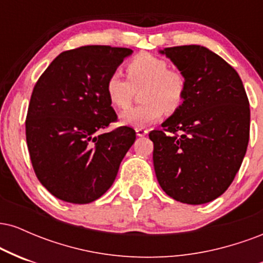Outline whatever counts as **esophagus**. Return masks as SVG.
Segmentation results:
<instances>
[{
  "label": "esophagus",
  "mask_w": 263,
  "mask_h": 263,
  "mask_svg": "<svg viewBox=\"0 0 263 263\" xmlns=\"http://www.w3.org/2000/svg\"><path fill=\"white\" fill-rule=\"evenodd\" d=\"M136 134H137L138 137H143V136H146L148 134V129L143 128V127H137L136 128Z\"/></svg>",
  "instance_id": "esophagus-1"
}]
</instances>
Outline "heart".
<instances>
[{"label": "heart", "instance_id": "obj_1", "mask_svg": "<svg viewBox=\"0 0 263 263\" xmlns=\"http://www.w3.org/2000/svg\"><path fill=\"white\" fill-rule=\"evenodd\" d=\"M127 79L115 70L107 77L105 91L114 107H128L135 93L141 87V105L121 114L120 119L125 125L146 127L155 123L168 111L182 106L186 95V79L182 71L170 68L161 57L140 53L126 64Z\"/></svg>", "mask_w": 263, "mask_h": 263}]
</instances>
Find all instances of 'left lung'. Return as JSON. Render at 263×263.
Returning <instances> with one entry per match:
<instances>
[{"label":"left lung","mask_w":263,"mask_h":263,"mask_svg":"<svg viewBox=\"0 0 263 263\" xmlns=\"http://www.w3.org/2000/svg\"><path fill=\"white\" fill-rule=\"evenodd\" d=\"M186 79L182 106L149 132L165 194L180 203L214 200L230 186L250 138V104L237 71L200 45L164 48Z\"/></svg>","instance_id":"obj_1"}]
</instances>
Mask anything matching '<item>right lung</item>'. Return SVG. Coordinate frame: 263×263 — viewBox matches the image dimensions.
Segmentation results:
<instances>
[{
  "instance_id": "obj_1",
  "label": "right lung",
  "mask_w": 263,
  "mask_h": 263,
  "mask_svg": "<svg viewBox=\"0 0 263 263\" xmlns=\"http://www.w3.org/2000/svg\"><path fill=\"white\" fill-rule=\"evenodd\" d=\"M128 48L85 45L60 53L33 89L26 140L35 176L50 194L73 204L96 200L112 185L136 140L121 126L105 91Z\"/></svg>"
}]
</instances>
